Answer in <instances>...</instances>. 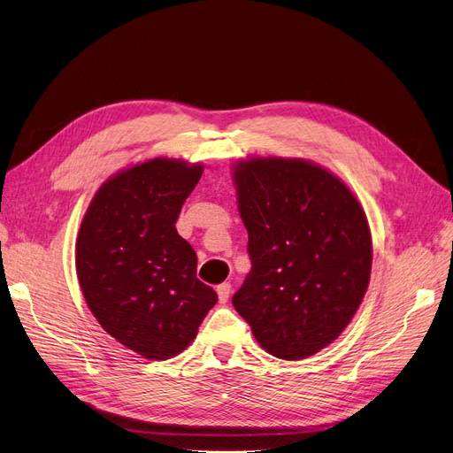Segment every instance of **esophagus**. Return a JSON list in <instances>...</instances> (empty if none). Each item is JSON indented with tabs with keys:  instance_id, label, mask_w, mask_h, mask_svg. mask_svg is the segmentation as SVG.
<instances>
[{
	"instance_id": "esophagus-1",
	"label": "esophagus",
	"mask_w": 453,
	"mask_h": 453,
	"mask_svg": "<svg viewBox=\"0 0 453 453\" xmlns=\"http://www.w3.org/2000/svg\"><path fill=\"white\" fill-rule=\"evenodd\" d=\"M217 294H219V301L226 303L229 299V294H231V284L229 282H222L220 287H217Z\"/></svg>"
}]
</instances>
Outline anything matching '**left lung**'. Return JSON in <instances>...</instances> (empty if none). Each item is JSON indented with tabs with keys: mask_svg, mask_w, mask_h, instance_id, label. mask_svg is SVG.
I'll use <instances>...</instances> for the list:
<instances>
[{
	"mask_svg": "<svg viewBox=\"0 0 453 453\" xmlns=\"http://www.w3.org/2000/svg\"><path fill=\"white\" fill-rule=\"evenodd\" d=\"M231 178L251 258L233 306L275 358H308L342 336L367 292L365 211L342 178L303 157L239 159Z\"/></svg>",
	"mask_w": 453,
	"mask_h": 453,
	"instance_id": "left-lung-1",
	"label": "left lung"
}]
</instances>
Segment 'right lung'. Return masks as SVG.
I'll return each instance as SVG.
<instances>
[{
  "instance_id": "1",
  "label": "right lung",
  "mask_w": 453,
  "mask_h": 453,
  "mask_svg": "<svg viewBox=\"0 0 453 453\" xmlns=\"http://www.w3.org/2000/svg\"><path fill=\"white\" fill-rule=\"evenodd\" d=\"M203 165L176 157L132 163L93 195L75 244L86 304L111 338L149 360L178 356L217 304L196 279V253L176 231Z\"/></svg>"
}]
</instances>
